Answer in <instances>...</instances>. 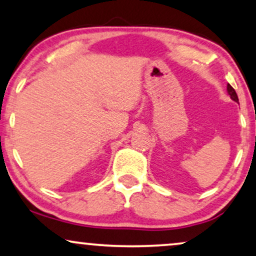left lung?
Here are the masks:
<instances>
[{"label": "left lung", "instance_id": "8db88e82", "mask_svg": "<svg viewBox=\"0 0 256 256\" xmlns=\"http://www.w3.org/2000/svg\"><path fill=\"white\" fill-rule=\"evenodd\" d=\"M227 92H228V94L230 95V98H232V100H234L235 102H238V95H236V92L234 90V88L232 87V86L228 84V86H227Z\"/></svg>", "mask_w": 256, "mask_h": 256}]
</instances>
